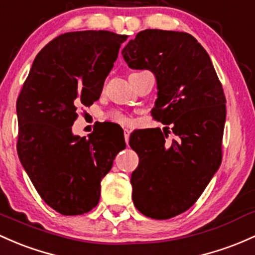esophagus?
<instances>
[{"instance_id":"obj_1","label":"esophagus","mask_w":255,"mask_h":255,"mask_svg":"<svg viewBox=\"0 0 255 255\" xmlns=\"http://www.w3.org/2000/svg\"><path fill=\"white\" fill-rule=\"evenodd\" d=\"M130 132L131 131L128 130V128H124V137H125V142H127V144L128 143V138H130Z\"/></svg>"}]
</instances>
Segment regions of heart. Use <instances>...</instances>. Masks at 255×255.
I'll list each match as a JSON object with an SVG mask.
<instances>
[{
  "label": "heart",
  "instance_id": "b5f03b06",
  "mask_svg": "<svg viewBox=\"0 0 255 255\" xmlns=\"http://www.w3.org/2000/svg\"><path fill=\"white\" fill-rule=\"evenodd\" d=\"M111 119L114 120V122L122 123V124H127V123H128V117L124 116L123 113H120V112H113V113L111 114Z\"/></svg>",
  "mask_w": 255,
  "mask_h": 255
}]
</instances>
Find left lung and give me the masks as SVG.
Returning a JSON list of instances; mask_svg holds the SVG:
<instances>
[{"label": "left lung", "mask_w": 255, "mask_h": 255, "mask_svg": "<svg viewBox=\"0 0 255 255\" xmlns=\"http://www.w3.org/2000/svg\"><path fill=\"white\" fill-rule=\"evenodd\" d=\"M122 54L132 69L154 74L152 116L171 125L164 133L159 128L136 130L128 141L139 158L131 174L133 204L165 220L190 209L220 166L226 98L209 54L187 32L143 30Z\"/></svg>", "instance_id": "8db88e82"}]
</instances>
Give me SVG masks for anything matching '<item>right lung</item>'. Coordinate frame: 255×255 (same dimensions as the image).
<instances>
[{"mask_svg": "<svg viewBox=\"0 0 255 255\" xmlns=\"http://www.w3.org/2000/svg\"><path fill=\"white\" fill-rule=\"evenodd\" d=\"M127 35L105 30L65 32L39 52L17 100V150L41 198L62 215L98 204L101 181L127 147L105 123L89 137L73 135L80 106L100 98Z\"/></svg>", "mask_w": 255, "mask_h": 255, "instance_id": "add662e5", "label": "right lung"}]
</instances>
